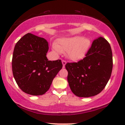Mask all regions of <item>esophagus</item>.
I'll return each instance as SVG.
<instances>
[{
  "instance_id": "esophagus-1",
  "label": "esophagus",
  "mask_w": 125,
  "mask_h": 125,
  "mask_svg": "<svg viewBox=\"0 0 125 125\" xmlns=\"http://www.w3.org/2000/svg\"><path fill=\"white\" fill-rule=\"evenodd\" d=\"M62 64H63V67L65 68V66L66 65V61L65 60H62Z\"/></svg>"
}]
</instances>
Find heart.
I'll return each instance as SVG.
<instances>
[{
    "label": "heart",
    "instance_id": "b5f03b06",
    "mask_svg": "<svg viewBox=\"0 0 125 125\" xmlns=\"http://www.w3.org/2000/svg\"><path fill=\"white\" fill-rule=\"evenodd\" d=\"M90 45L91 42L89 38L76 36L62 38L59 41L57 44H54L53 47L57 54H61L63 52H67L69 58L78 60L81 59L85 56Z\"/></svg>",
    "mask_w": 125,
    "mask_h": 125
}]
</instances>
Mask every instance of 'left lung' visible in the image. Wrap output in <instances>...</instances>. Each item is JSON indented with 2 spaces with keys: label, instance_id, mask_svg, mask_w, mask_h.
Here are the masks:
<instances>
[{
  "label": "left lung",
  "instance_id": "left-lung-1",
  "mask_svg": "<svg viewBox=\"0 0 125 125\" xmlns=\"http://www.w3.org/2000/svg\"><path fill=\"white\" fill-rule=\"evenodd\" d=\"M68 81L75 95L90 97L104 88L112 75L113 56L110 45L103 37L94 40L85 57L78 62L67 63Z\"/></svg>",
  "mask_w": 125,
  "mask_h": 125
}]
</instances>
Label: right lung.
Segmentation results:
<instances>
[{
  "label": "right lung",
  "instance_id": "right-lung-1",
  "mask_svg": "<svg viewBox=\"0 0 125 125\" xmlns=\"http://www.w3.org/2000/svg\"><path fill=\"white\" fill-rule=\"evenodd\" d=\"M44 38L28 33L15 46L12 60L13 77L21 90L32 95L45 94L62 68L61 60H49Z\"/></svg>",
  "mask_w": 125,
  "mask_h": 125
}]
</instances>
